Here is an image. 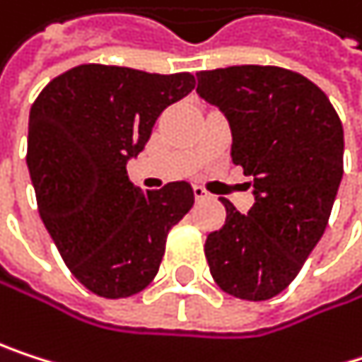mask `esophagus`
I'll return each instance as SVG.
<instances>
[{"mask_svg": "<svg viewBox=\"0 0 362 362\" xmlns=\"http://www.w3.org/2000/svg\"><path fill=\"white\" fill-rule=\"evenodd\" d=\"M193 193H195V199H197V202L208 199V191H206L204 187H199V185H195V187H193Z\"/></svg>", "mask_w": 362, "mask_h": 362, "instance_id": "34e87169", "label": "esophagus"}]
</instances>
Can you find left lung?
I'll list each match as a JSON object with an SVG mask.
<instances>
[{
    "instance_id": "left-lung-1",
    "label": "left lung",
    "mask_w": 362,
    "mask_h": 362,
    "mask_svg": "<svg viewBox=\"0 0 362 362\" xmlns=\"http://www.w3.org/2000/svg\"><path fill=\"white\" fill-rule=\"evenodd\" d=\"M197 93L225 112L233 163L257 197L248 214L221 199L227 221L204 248L210 274L238 299H272L327 229L344 175L341 120L322 88L276 65L199 71Z\"/></svg>"
}]
</instances>
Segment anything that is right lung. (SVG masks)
I'll list each match as a JSON object with an SVG mask.
<instances>
[{
    "label": "right lung",
    "mask_w": 362,
    "mask_h": 362,
    "mask_svg": "<svg viewBox=\"0 0 362 362\" xmlns=\"http://www.w3.org/2000/svg\"><path fill=\"white\" fill-rule=\"evenodd\" d=\"M195 76L84 63L52 78L29 112L27 167L37 210L63 263L90 293L122 299L156 276L169 229L193 208L189 182L137 189V156L158 114Z\"/></svg>",
    "instance_id": "right-lung-1"
}]
</instances>
